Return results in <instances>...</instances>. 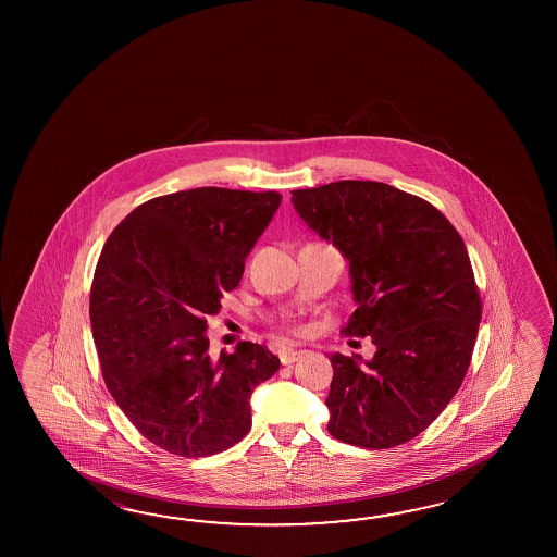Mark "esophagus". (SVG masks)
<instances>
[{
    "instance_id": "1",
    "label": "esophagus",
    "mask_w": 557,
    "mask_h": 557,
    "mask_svg": "<svg viewBox=\"0 0 557 557\" xmlns=\"http://www.w3.org/2000/svg\"><path fill=\"white\" fill-rule=\"evenodd\" d=\"M305 356V350H295V348H286L281 352V362H283L284 367H288V364H295L298 358H302Z\"/></svg>"
}]
</instances>
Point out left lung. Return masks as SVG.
Wrapping results in <instances>:
<instances>
[{"mask_svg":"<svg viewBox=\"0 0 557 557\" xmlns=\"http://www.w3.org/2000/svg\"><path fill=\"white\" fill-rule=\"evenodd\" d=\"M298 216L348 261L356 310L344 334L372 360L331 356L336 440L386 450L416 438L462 386L482 305L462 237L430 202L376 181L293 190Z\"/></svg>","mask_w":557,"mask_h":557,"instance_id":"left-lung-1","label":"left lung"}]
</instances>
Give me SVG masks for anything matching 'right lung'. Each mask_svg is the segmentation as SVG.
Returning <instances> with one entry per match:
<instances>
[{
  "label": "right lung",
  "instance_id": "add662e5",
  "mask_svg": "<svg viewBox=\"0 0 557 557\" xmlns=\"http://www.w3.org/2000/svg\"><path fill=\"white\" fill-rule=\"evenodd\" d=\"M278 205L274 190H178L143 202L107 238L89 300L95 348L107 391L163 450L235 446L250 430V394L281 367L247 341L211 358L205 320L237 288Z\"/></svg>",
  "mask_w": 557,
  "mask_h": 557
}]
</instances>
